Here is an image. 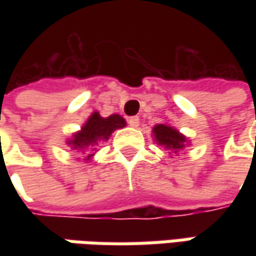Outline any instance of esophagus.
I'll use <instances>...</instances> for the list:
<instances>
[{"label": "esophagus", "instance_id": "34e87169", "mask_svg": "<svg viewBox=\"0 0 256 256\" xmlns=\"http://www.w3.org/2000/svg\"><path fill=\"white\" fill-rule=\"evenodd\" d=\"M128 124L131 126H134V128H136L140 125V118L138 116H131V118H128Z\"/></svg>", "mask_w": 256, "mask_h": 256}]
</instances>
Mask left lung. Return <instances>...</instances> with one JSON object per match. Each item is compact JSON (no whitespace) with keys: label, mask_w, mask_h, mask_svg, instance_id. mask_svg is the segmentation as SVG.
I'll return each instance as SVG.
<instances>
[{"label":"left lung","mask_w":256,"mask_h":256,"mask_svg":"<svg viewBox=\"0 0 256 256\" xmlns=\"http://www.w3.org/2000/svg\"><path fill=\"white\" fill-rule=\"evenodd\" d=\"M152 134L154 141H156L158 145H162L166 150H171L175 154L184 150L185 145L188 144V140L178 130L172 128L170 125H165V124L155 125Z\"/></svg>","instance_id":"1"}]
</instances>
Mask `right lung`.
<instances>
[{
  "instance_id": "obj_1",
  "label": "right lung",
  "mask_w": 256,
  "mask_h": 256,
  "mask_svg": "<svg viewBox=\"0 0 256 256\" xmlns=\"http://www.w3.org/2000/svg\"><path fill=\"white\" fill-rule=\"evenodd\" d=\"M125 125V120L118 114L102 118L98 112H92L88 121L84 124V126L81 128V131L75 132L72 138L66 141V144L71 145V148L84 152V150L92 148L100 141H106L115 130L124 128ZM92 155L94 154H90L85 161H90Z\"/></svg>"
}]
</instances>
